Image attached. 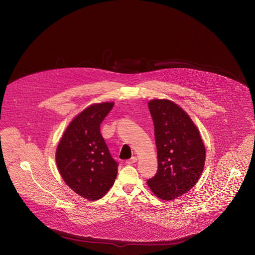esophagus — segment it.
I'll return each instance as SVG.
<instances>
[{
    "label": "esophagus",
    "mask_w": 255,
    "mask_h": 255,
    "mask_svg": "<svg viewBox=\"0 0 255 255\" xmlns=\"http://www.w3.org/2000/svg\"><path fill=\"white\" fill-rule=\"evenodd\" d=\"M136 161H137V158H136L135 156H133V157H131L130 159H128V160L126 161V163H127V164H128V165H130V164L135 163Z\"/></svg>",
    "instance_id": "obj_1"
}]
</instances>
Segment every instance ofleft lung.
I'll return each instance as SVG.
<instances>
[{
    "instance_id": "obj_1",
    "label": "left lung",
    "mask_w": 255,
    "mask_h": 255,
    "mask_svg": "<svg viewBox=\"0 0 255 255\" xmlns=\"http://www.w3.org/2000/svg\"><path fill=\"white\" fill-rule=\"evenodd\" d=\"M154 125L158 169L147 180L162 200L187 193L198 182L205 165L206 148L190 117L169 100L148 103Z\"/></svg>"
}]
</instances>
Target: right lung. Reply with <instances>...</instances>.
Masks as SVG:
<instances>
[{"label": "right lung", "mask_w": 255, "mask_h": 255, "mask_svg": "<svg viewBox=\"0 0 255 255\" xmlns=\"http://www.w3.org/2000/svg\"><path fill=\"white\" fill-rule=\"evenodd\" d=\"M114 103L90 106L66 128L56 150V164L65 183L88 200H99L114 185L119 163L101 134L100 126Z\"/></svg>", "instance_id": "obj_1"}]
</instances>
